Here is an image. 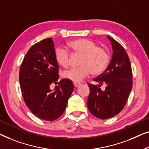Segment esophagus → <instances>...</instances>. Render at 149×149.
Instances as JSON below:
<instances>
[{
    "mask_svg": "<svg viewBox=\"0 0 149 149\" xmlns=\"http://www.w3.org/2000/svg\"><path fill=\"white\" fill-rule=\"evenodd\" d=\"M74 86L75 87H78V86H79L81 85V84L80 83H78V82H74Z\"/></svg>",
    "mask_w": 149,
    "mask_h": 149,
    "instance_id": "1",
    "label": "esophagus"
}]
</instances>
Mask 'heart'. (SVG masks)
<instances>
[{
    "mask_svg": "<svg viewBox=\"0 0 149 149\" xmlns=\"http://www.w3.org/2000/svg\"><path fill=\"white\" fill-rule=\"evenodd\" d=\"M68 47L75 53L80 54L79 65L77 68H70L62 73L64 79L74 82H79L86 78L91 73L99 74L105 70L109 57L103 48L96 47V43L88 39H79L70 42ZM56 62L63 68H67L70 62V51L65 48L58 47L54 51Z\"/></svg>",
    "mask_w": 149,
    "mask_h": 149,
    "instance_id": "heart-1",
    "label": "heart"
}]
</instances>
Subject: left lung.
I'll return each mask as SVG.
<instances>
[{"label": "left lung", "instance_id": "1", "mask_svg": "<svg viewBox=\"0 0 149 149\" xmlns=\"http://www.w3.org/2000/svg\"><path fill=\"white\" fill-rule=\"evenodd\" d=\"M112 46L110 63L94 81L99 84H88L90 95L87 107L94 116L101 119L116 116L123 109L132 88V72L129 56L122 46L111 37L107 36ZM102 84L106 90L100 88Z\"/></svg>", "mask_w": 149, "mask_h": 149}]
</instances>
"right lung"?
Segmentation results:
<instances>
[{"mask_svg": "<svg viewBox=\"0 0 149 149\" xmlns=\"http://www.w3.org/2000/svg\"><path fill=\"white\" fill-rule=\"evenodd\" d=\"M52 38L43 40L29 49L19 71V84L26 105L32 113L43 120L54 121L63 113L74 84L58 79V65L54 57ZM57 83L53 91L49 85Z\"/></svg>", "mask_w": 149, "mask_h": 149, "instance_id": "add662e5", "label": "right lung"}]
</instances>
